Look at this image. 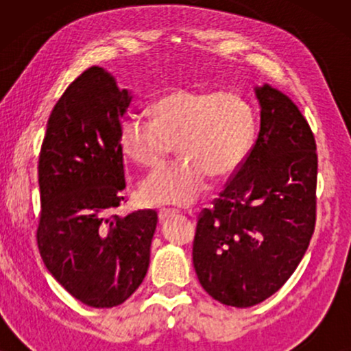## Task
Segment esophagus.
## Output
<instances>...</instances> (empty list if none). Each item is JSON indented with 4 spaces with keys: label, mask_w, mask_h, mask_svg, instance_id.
<instances>
[{
    "label": "esophagus",
    "mask_w": 351,
    "mask_h": 351,
    "mask_svg": "<svg viewBox=\"0 0 351 351\" xmlns=\"http://www.w3.org/2000/svg\"><path fill=\"white\" fill-rule=\"evenodd\" d=\"M176 215V210H171V209H161L160 213H158V219H160V222H165L169 217H174Z\"/></svg>",
    "instance_id": "obj_1"
}]
</instances>
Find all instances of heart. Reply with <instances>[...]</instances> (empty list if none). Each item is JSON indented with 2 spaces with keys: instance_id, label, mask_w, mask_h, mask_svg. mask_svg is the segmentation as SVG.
<instances>
[{
  "instance_id": "obj_1",
  "label": "heart",
  "mask_w": 351,
  "mask_h": 351,
  "mask_svg": "<svg viewBox=\"0 0 351 351\" xmlns=\"http://www.w3.org/2000/svg\"><path fill=\"white\" fill-rule=\"evenodd\" d=\"M256 136L252 105L237 93L177 89L152 105V121L126 117L118 138L124 155L143 167L160 166L176 143L180 160L142 180L147 204L189 206L208 189L209 177L234 174Z\"/></svg>"
}]
</instances>
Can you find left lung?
<instances>
[{"label": "left lung", "mask_w": 351, "mask_h": 351, "mask_svg": "<svg viewBox=\"0 0 351 351\" xmlns=\"http://www.w3.org/2000/svg\"><path fill=\"white\" fill-rule=\"evenodd\" d=\"M261 131L213 209L201 213L193 267L220 304L247 308L275 294L308 249L316 220L313 132L281 90L254 88Z\"/></svg>", "instance_id": "1"}]
</instances>
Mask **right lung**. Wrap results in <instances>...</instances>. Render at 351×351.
I'll return each instance as SVG.
<instances>
[{"label": "right lung", "instance_id": "obj_1", "mask_svg": "<svg viewBox=\"0 0 351 351\" xmlns=\"http://www.w3.org/2000/svg\"><path fill=\"white\" fill-rule=\"evenodd\" d=\"M131 100L90 66L56 104L40 153L38 249L57 282L94 308L123 304L142 285L158 222L152 209L113 214L126 189L118 131Z\"/></svg>", "mask_w": 351, "mask_h": 351}]
</instances>
